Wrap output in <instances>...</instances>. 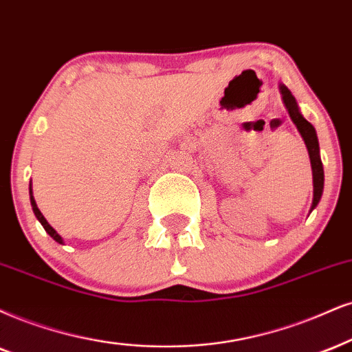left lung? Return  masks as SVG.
Masks as SVG:
<instances>
[{
  "mask_svg": "<svg viewBox=\"0 0 352 352\" xmlns=\"http://www.w3.org/2000/svg\"><path fill=\"white\" fill-rule=\"evenodd\" d=\"M279 91L282 96V102H284L285 109H287L290 119L296 124V127L305 142L307 150H309L310 156V164H311V175H314V201H311L310 212L318 206L320 199L323 194V184H324V173H323V164L322 158H320V145H318V137H316L315 127L311 125L305 117L302 116L300 109H298V104L296 98L292 96L289 88L285 85H279Z\"/></svg>",
  "mask_w": 352,
  "mask_h": 352,
  "instance_id": "left-lung-1",
  "label": "left lung"
}]
</instances>
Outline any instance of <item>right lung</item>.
Returning a JSON list of instances; mask_svg holds the SVG:
<instances>
[{
    "mask_svg": "<svg viewBox=\"0 0 352 352\" xmlns=\"http://www.w3.org/2000/svg\"><path fill=\"white\" fill-rule=\"evenodd\" d=\"M29 196H30V206H32L34 215L37 217V220H38V222L42 223V227L45 228V232L49 233V235H50L52 238H54V240H55L56 243H60V245H63V238L60 236L58 233L55 232V228L52 227V225H50L49 222H47V220H45V217H43V215H42V212L38 210V207H37V204H36V199H34V196H32V186H30V184H29Z\"/></svg>",
    "mask_w": 352,
    "mask_h": 352,
    "instance_id": "right-lung-1",
    "label": "right lung"
}]
</instances>
